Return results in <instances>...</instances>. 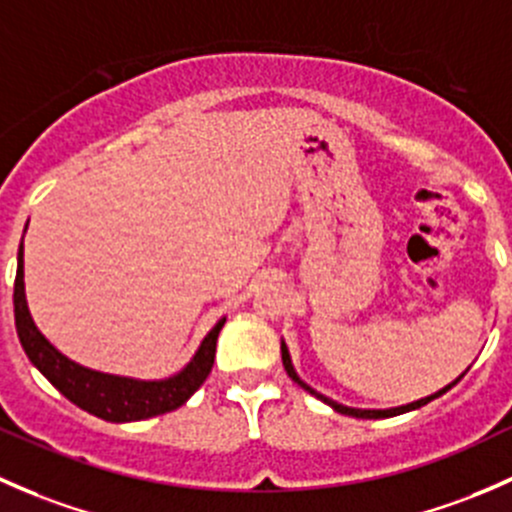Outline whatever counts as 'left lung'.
I'll use <instances>...</instances> for the list:
<instances>
[{
  "mask_svg": "<svg viewBox=\"0 0 512 512\" xmlns=\"http://www.w3.org/2000/svg\"><path fill=\"white\" fill-rule=\"evenodd\" d=\"M281 360H283V367H286V372H288V377L293 379L295 384H298V387H303L305 392L308 394H313L315 399H320V402H325L328 404V407H333L337 414H345V416H357V419H389V416H399V414H407V412H414V409H419V407H424V404H429L431 399H436V397H441V394H446L449 392V389L453 387V384L456 382H461V377L463 374H458L456 379H453L451 384H446L444 389H439V392H434V394H429V397H424V399H416V402H412V404H402V407H392V409H355V407H345V404H337L335 399H330V397H325V394H320V392H315L313 387H310V384H305L303 379L298 377V372H295V367H293V360H291V352H288V347H286V342L281 340Z\"/></svg>",
  "mask_w": 512,
  "mask_h": 512,
  "instance_id": "left-lung-1",
  "label": "left lung"
}]
</instances>
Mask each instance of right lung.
I'll use <instances>...</instances> for the list:
<instances>
[{
    "mask_svg": "<svg viewBox=\"0 0 512 512\" xmlns=\"http://www.w3.org/2000/svg\"><path fill=\"white\" fill-rule=\"evenodd\" d=\"M26 231V229H24ZM14 320H17V335L21 347L31 365L36 367L66 399H71L76 407L86 409L88 414L98 419L115 421H142L150 416L175 412L182 407L209 377L214 365V352H217L219 330L224 328L226 318H221L204 340L199 342L197 352L182 370L170 374L165 379H135L120 377L83 367L73 362L71 357L56 350L46 335L36 328L34 318L29 313L24 291V244H19L17 256V281H14Z\"/></svg>",
    "mask_w": 512,
    "mask_h": 512,
    "instance_id": "obj_1",
    "label": "right lung"
}]
</instances>
